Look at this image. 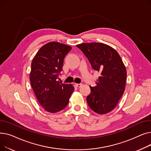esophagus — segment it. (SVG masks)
<instances>
[{
    "label": "esophagus",
    "mask_w": 151,
    "mask_h": 151,
    "mask_svg": "<svg viewBox=\"0 0 151 151\" xmlns=\"http://www.w3.org/2000/svg\"><path fill=\"white\" fill-rule=\"evenodd\" d=\"M76 86H77V87H78V88H80V87H81L82 86V84H76Z\"/></svg>",
    "instance_id": "obj_1"
}]
</instances>
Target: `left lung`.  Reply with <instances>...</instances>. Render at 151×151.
I'll return each mask as SVG.
<instances>
[{
    "label": "left lung",
    "mask_w": 151,
    "mask_h": 151,
    "mask_svg": "<svg viewBox=\"0 0 151 151\" xmlns=\"http://www.w3.org/2000/svg\"><path fill=\"white\" fill-rule=\"evenodd\" d=\"M100 76L96 85L90 86L87 102L100 114L109 113L116 106L125 91L127 70L119 54L112 47L101 43L77 45Z\"/></svg>",
    "instance_id": "1"
}]
</instances>
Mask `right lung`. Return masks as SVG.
<instances>
[{
  "instance_id": "add662e5",
  "label": "right lung",
  "mask_w": 151,
  "mask_h": 151,
  "mask_svg": "<svg viewBox=\"0 0 151 151\" xmlns=\"http://www.w3.org/2000/svg\"><path fill=\"white\" fill-rule=\"evenodd\" d=\"M71 47L51 42L43 45L31 64L30 81L39 104L49 113H57L68 105L74 87L58 81L63 59Z\"/></svg>"
}]
</instances>
